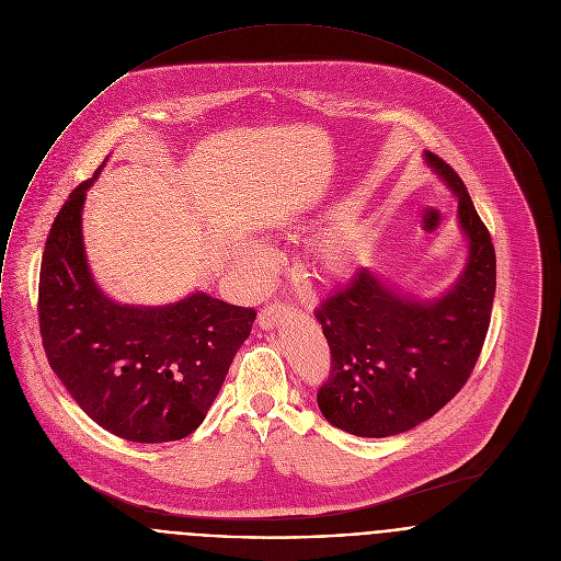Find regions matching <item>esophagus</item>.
<instances>
[{"instance_id":"1","label":"esophagus","mask_w":561,"mask_h":561,"mask_svg":"<svg viewBox=\"0 0 561 561\" xmlns=\"http://www.w3.org/2000/svg\"><path fill=\"white\" fill-rule=\"evenodd\" d=\"M289 309L285 307V305H278V302H274V305H267L265 309H261V313H259V327L261 329H274L280 320H283V316L287 313Z\"/></svg>"}]
</instances>
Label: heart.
Returning <instances> with one entry per match:
<instances>
[{
	"label": "heart",
	"instance_id": "1",
	"mask_svg": "<svg viewBox=\"0 0 561 561\" xmlns=\"http://www.w3.org/2000/svg\"><path fill=\"white\" fill-rule=\"evenodd\" d=\"M362 252V232L348 224H331L311 243L309 256L313 270L327 276H340L355 267ZM270 261L267 248L259 243H248L239 254L237 263L245 270L250 278H261Z\"/></svg>",
	"mask_w": 561,
	"mask_h": 561
}]
</instances>
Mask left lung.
I'll use <instances>...</instances> for the list:
<instances>
[{
    "label": "left lung",
    "instance_id": "obj_1",
    "mask_svg": "<svg viewBox=\"0 0 561 561\" xmlns=\"http://www.w3.org/2000/svg\"><path fill=\"white\" fill-rule=\"evenodd\" d=\"M457 199L468 261L435 300L402 296L359 267L316 309L331 348V376L318 389L322 415L359 437L404 433L459 393L481 355L496 291V254L457 172L424 152Z\"/></svg>",
    "mask_w": 561,
    "mask_h": 561
}]
</instances>
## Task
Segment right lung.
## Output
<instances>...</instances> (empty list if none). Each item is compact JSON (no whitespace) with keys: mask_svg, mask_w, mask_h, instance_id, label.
<instances>
[{"mask_svg":"<svg viewBox=\"0 0 561 561\" xmlns=\"http://www.w3.org/2000/svg\"><path fill=\"white\" fill-rule=\"evenodd\" d=\"M98 172L71 191L45 241L43 348L71 398L102 428L141 444L183 439L206 417L256 311L204 291L163 307L111 300L91 276L82 241V206Z\"/></svg>","mask_w":561,"mask_h":561,"instance_id":"obj_1","label":"right lung"}]
</instances>
